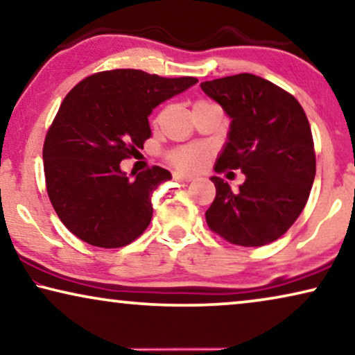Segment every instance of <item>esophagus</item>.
Here are the masks:
<instances>
[{
	"mask_svg": "<svg viewBox=\"0 0 355 355\" xmlns=\"http://www.w3.org/2000/svg\"><path fill=\"white\" fill-rule=\"evenodd\" d=\"M173 178H174V181H179V182L193 181V176H189V174H182V173H174Z\"/></svg>",
	"mask_w": 355,
	"mask_h": 355,
	"instance_id": "1",
	"label": "esophagus"
}]
</instances>
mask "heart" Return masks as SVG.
Segmentation results:
<instances>
[{
  "mask_svg": "<svg viewBox=\"0 0 355 355\" xmlns=\"http://www.w3.org/2000/svg\"><path fill=\"white\" fill-rule=\"evenodd\" d=\"M200 103V101H198ZM208 152L207 148L198 147V145H191V147H184L176 150L171 155V162L176 164L178 168L187 169V171H196L200 169L207 162Z\"/></svg>",
  "mask_w": 355,
  "mask_h": 355,
  "instance_id": "obj_1",
  "label": "heart"
}]
</instances>
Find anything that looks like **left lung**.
I'll list each match as a JSON object with an SVG mask.
<instances>
[{
	"label": "left lung",
	"instance_id": "1",
	"mask_svg": "<svg viewBox=\"0 0 355 355\" xmlns=\"http://www.w3.org/2000/svg\"><path fill=\"white\" fill-rule=\"evenodd\" d=\"M202 90L231 119L215 171L241 169L245 181L232 191L211 176L216 197L207 225L236 245L260 247L297 220L315 179L313 139L307 116L293 95L254 74L207 80Z\"/></svg>",
	"mask_w": 355,
	"mask_h": 355
}]
</instances>
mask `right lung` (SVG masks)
Here are the masks:
<instances>
[{
    "label": "right lung",
    "mask_w": 355,
    "mask_h": 355,
    "mask_svg": "<svg viewBox=\"0 0 355 355\" xmlns=\"http://www.w3.org/2000/svg\"><path fill=\"white\" fill-rule=\"evenodd\" d=\"M137 69L98 72L62 100L43 145L46 191L67 230L105 249L128 245L152 221V193L171 179L155 166L130 179L119 163L150 139L148 116L197 84Z\"/></svg>",
    "instance_id": "right-lung-1"
}]
</instances>
